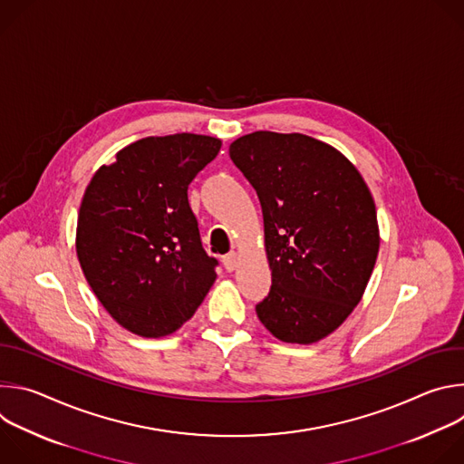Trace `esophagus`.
Returning <instances> with one entry per match:
<instances>
[{
    "instance_id": "34e87169",
    "label": "esophagus",
    "mask_w": 464,
    "mask_h": 464,
    "mask_svg": "<svg viewBox=\"0 0 464 464\" xmlns=\"http://www.w3.org/2000/svg\"><path fill=\"white\" fill-rule=\"evenodd\" d=\"M237 260H238V256H237V253H235V251H231V253L224 255V258H222V262H224V268H226L227 272H233V270L237 268Z\"/></svg>"
}]
</instances>
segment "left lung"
Instances as JSON below:
<instances>
[{
  "instance_id": "obj_1",
  "label": "left lung",
  "mask_w": 464,
  "mask_h": 464,
  "mask_svg": "<svg viewBox=\"0 0 464 464\" xmlns=\"http://www.w3.org/2000/svg\"><path fill=\"white\" fill-rule=\"evenodd\" d=\"M229 156L262 206L272 288L256 315L281 342H319L347 319L372 274V196L345 156L303 134L253 131Z\"/></svg>"
}]
</instances>
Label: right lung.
Instances as JSON below:
<instances>
[{"label": "right lung", "instance_id": "obj_1", "mask_svg": "<svg viewBox=\"0 0 464 464\" xmlns=\"http://www.w3.org/2000/svg\"><path fill=\"white\" fill-rule=\"evenodd\" d=\"M222 141L174 134L117 152L92 178L79 211L77 255L108 314L143 338L172 334L217 279L187 188Z\"/></svg>", "mask_w": 464, "mask_h": 464}]
</instances>
